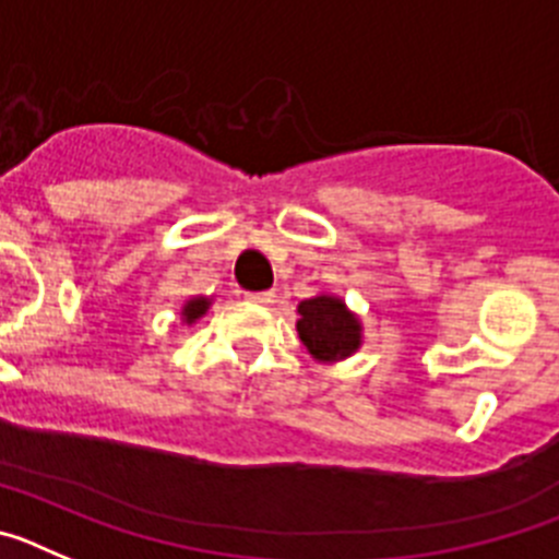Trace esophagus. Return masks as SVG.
I'll return each instance as SVG.
<instances>
[{
    "label": "esophagus",
    "mask_w": 559,
    "mask_h": 559,
    "mask_svg": "<svg viewBox=\"0 0 559 559\" xmlns=\"http://www.w3.org/2000/svg\"><path fill=\"white\" fill-rule=\"evenodd\" d=\"M246 299L254 305H271L276 299L274 290H251V294H246Z\"/></svg>",
    "instance_id": "esophagus-1"
}]
</instances>
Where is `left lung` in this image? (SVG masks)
<instances>
[{"label": "left lung", "mask_w": 559, "mask_h": 559, "mask_svg": "<svg viewBox=\"0 0 559 559\" xmlns=\"http://www.w3.org/2000/svg\"><path fill=\"white\" fill-rule=\"evenodd\" d=\"M299 338L319 360H338L360 347V324L335 296H313L299 305Z\"/></svg>", "instance_id": "left-lung-1"}]
</instances>
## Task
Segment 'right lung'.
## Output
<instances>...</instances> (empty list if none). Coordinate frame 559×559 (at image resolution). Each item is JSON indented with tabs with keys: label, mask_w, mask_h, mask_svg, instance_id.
Segmentation results:
<instances>
[{
	"label": "right lung",
	"mask_w": 559,
	"mask_h": 559,
	"mask_svg": "<svg viewBox=\"0 0 559 559\" xmlns=\"http://www.w3.org/2000/svg\"><path fill=\"white\" fill-rule=\"evenodd\" d=\"M206 308H210V299H204V296H199V299H190V302L185 305V310H181V316H185V322L192 324L195 319H201V316L206 313Z\"/></svg>",
	"instance_id": "add662e5"
}]
</instances>
